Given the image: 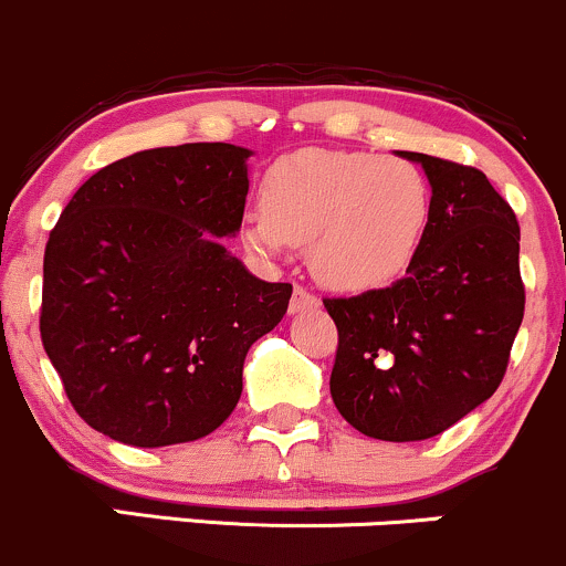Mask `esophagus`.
Here are the masks:
<instances>
[{
	"instance_id": "esophagus-1",
	"label": "esophagus",
	"mask_w": 566,
	"mask_h": 566,
	"mask_svg": "<svg viewBox=\"0 0 566 566\" xmlns=\"http://www.w3.org/2000/svg\"><path fill=\"white\" fill-rule=\"evenodd\" d=\"M321 307V300L310 294L302 285H294V296H291V313H304V310Z\"/></svg>"
}]
</instances>
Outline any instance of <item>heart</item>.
Returning <instances> with one entry per match:
<instances>
[{
    "mask_svg": "<svg viewBox=\"0 0 566 566\" xmlns=\"http://www.w3.org/2000/svg\"><path fill=\"white\" fill-rule=\"evenodd\" d=\"M430 184L415 163L374 151H291L270 165L243 240L264 256L310 243V266L339 291L390 285L409 270L430 221Z\"/></svg>",
    "mask_w": 566,
    "mask_h": 566,
    "instance_id": "b5f03b06",
    "label": "heart"
}]
</instances>
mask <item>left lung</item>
<instances>
[{"instance_id":"8db88e82","label":"left lung","mask_w":566,"mask_h":566,"mask_svg":"<svg viewBox=\"0 0 566 566\" xmlns=\"http://www.w3.org/2000/svg\"><path fill=\"white\" fill-rule=\"evenodd\" d=\"M422 165L430 221L390 289L323 300L339 332L332 398L355 430L424 441L503 382L524 317L518 221L481 170L401 151Z\"/></svg>"}]
</instances>
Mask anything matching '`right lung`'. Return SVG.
<instances>
[{"label":"right lung","instance_id":"right-lung-1","mask_svg":"<svg viewBox=\"0 0 566 566\" xmlns=\"http://www.w3.org/2000/svg\"><path fill=\"white\" fill-rule=\"evenodd\" d=\"M251 149L181 144L91 176L44 249L40 332L77 415L128 447L213 433L291 283L259 281L224 240L243 224Z\"/></svg>","mask_w":566,"mask_h":566}]
</instances>
